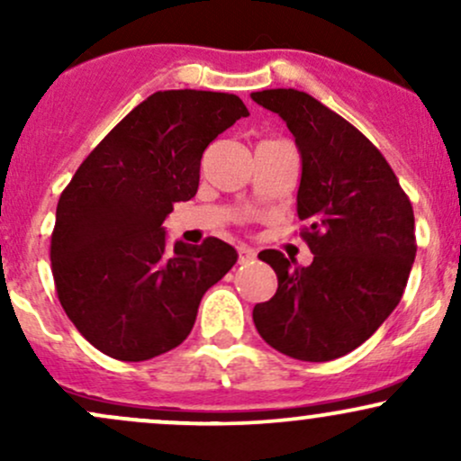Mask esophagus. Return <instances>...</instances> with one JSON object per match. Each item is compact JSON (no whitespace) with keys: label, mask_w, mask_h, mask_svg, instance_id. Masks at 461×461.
Here are the masks:
<instances>
[{"label":"esophagus","mask_w":461,"mask_h":461,"mask_svg":"<svg viewBox=\"0 0 461 461\" xmlns=\"http://www.w3.org/2000/svg\"><path fill=\"white\" fill-rule=\"evenodd\" d=\"M238 260H240L242 264H245V262H253V260H256V251H253L251 247L240 245V247H238Z\"/></svg>","instance_id":"1"}]
</instances>
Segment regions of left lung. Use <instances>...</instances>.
<instances>
[{
  "mask_svg": "<svg viewBox=\"0 0 461 461\" xmlns=\"http://www.w3.org/2000/svg\"><path fill=\"white\" fill-rule=\"evenodd\" d=\"M277 113L301 151L297 214L314 260L282 251L260 260L277 293L253 308L264 340L284 356L330 362L368 340L399 305L416 258L414 210L382 151L333 110L294 88L251 93Z\"/></svg>",
  "mask_w": 461,
  "mask_h": 461,
  "instance_id": "8db88e82",
  "label": "left lung"
}]
</instances>
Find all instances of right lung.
Instances as JSON below:
<instances>
[{
  "label": "right lung",
  "mask_w": 461,
  "mask_h": 461,
  "mask_svg": "<svg viewBox=\"0 0 461 461\" xmlns=\"http://www.w3.org/2000/svg\"><path fill=\"white\" fill-rule=\"evenodd\" d=\"M247 114L236 95L153 93L62 190L50 251L56 293L105 356L142 362L182 345L205 290L236 264V249L214 236L168 251L162 223L197 193L205 147Z\"/></svg>",
  "instance_id": "right-lung-1"
}]
</instances>
